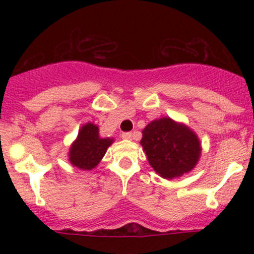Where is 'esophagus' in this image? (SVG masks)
<instances>
[{
	"label": "esophagus",
	"instance_id": "obj_1",
	"mask_svg": "<svg viewBox=\"0 0 254 254\" xmlns=\"http://www.w3.org/2000/svg\"><path fill=\"white\" fill-rule=\"evenodd\" d=\"M131 137H132V133H131V132H123V133H122V138H123V139H131Z\"/></svg>",
	"mask_w": 254,
	"mask_h": 254
}]
</instances>
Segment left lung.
<instances>
[{
    "mask_svg": "<svg viewBox=\"0 0 254 254\" xmlns=\"http://www.w3.org/2000/svg\"><path fill=\"white\" fill-rule=\"evenodd\" d=\"M141 145L149 165L164 179H174L191 172L202 154L197 133L170 117L150 122L142 131Z\"/></svg>",
    "mask_w": 254,
    "mask_h": 254,
    "instance_id": "left-lung-1",
    "label": "left lung"
}]
</instances>
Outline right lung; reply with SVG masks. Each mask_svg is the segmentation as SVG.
Segmentation results:
<instances>
[{
	"instance_id": "right-lung-1",
	"label": "right lung",
	"mask_w": 254,
	"mask_h": 254,
	"mask_svg": "<svg viewBox=\"0 0 254 254\" xmlns=\"http://www.w3.org/2000/svg\"><path fill=\"white\" fill-rule=\"evenodd\" d=\"M115 142L111 137H101L97 124L88 122L78 130L77 137L70 144L68 153L69 162L82 171L98 167L107 148Z\"/></svg>"
}]
</instances>
